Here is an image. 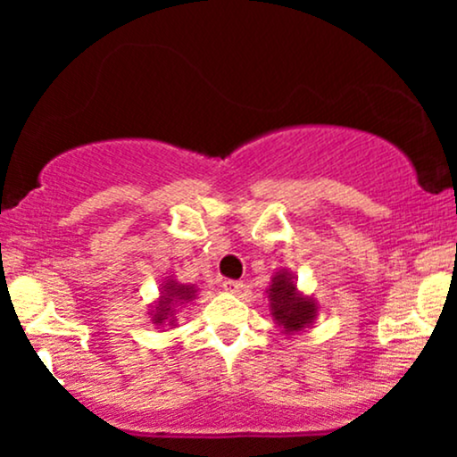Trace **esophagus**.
I'll use <instances>...</instances> for the list:
<instances>
[{
    "label": "esophagus",
    "instance_id": "obj_1",
    "mask_svg": "<svg viewBox=\"0 0 457 457\" xmlns=\"http://www.w3.org/2000/svg\"><path fill=\"white\" fill-rule=\"evenodd\" d=\"M223 290H225V292H232V295H236V292L243 290V283L236 281V279H225V281H223Z\"/></svg>",
    "mask_w": 457,
    "mask_h": 457
}]
</instances>
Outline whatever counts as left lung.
Segmentation results:
<instances>
[{
  "instance_id": "1",
  "label": "left lung",
  "mask_w": 457,
  "mask_h": 457,
  "mask_svg": "<svg viewBox=\"0 0 457 457\" xmlns=\"http://www.w3.org/2000/svg\"><path fill=\"white\" fill-rule=\"evenodd\" d=\"M266 295H269L270 316L286 335H298L316 322L318 303L298 290L295 275L287 269L272 275Z\"/></svg>"
}]
</instances>
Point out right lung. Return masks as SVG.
Here are the masks:
<instances>
[{"label":"right lung","instance_id":"1","mask_svg":"<svg viewBox=\"0 0 457 457\" xmlns=\"http://www.w3.org/2000/svg\"><path fill=\"white\" fill-rule=\"evenodd\" d=\"M197 298V287L187 286V283H178L176 279H165L161 283V296L156 298L154 305L150 309V320L156 327H176V313L178 309L185 307L188 301Z\"/></svg>","mask_w":457,"mask_h":457}]
</instances>
